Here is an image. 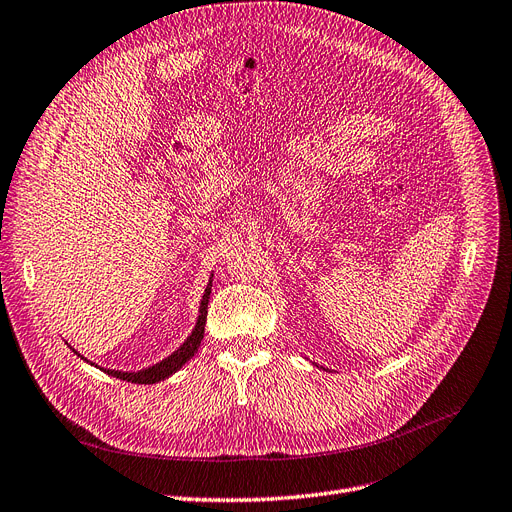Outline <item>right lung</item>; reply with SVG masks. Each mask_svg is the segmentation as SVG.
<instances>
[{
  "instance_id": "obj_1",
  "label": "right lung",
  "mask_w": 512,
  "mask_h": 512,
  "mask_svg": "<svg viewBox=\"0 0 512 512\" xmlns=\"http://www.w3.org/2000/svg\"><path fill=\"white\" fill-rule=\"evenodd\" d=\"M210 292H212V288L208 285V290H206V294H203V300H201V306H199V319H197V325H195L193 334L168 359H163L161 363H155L153 367H149V370H142V372H136V374L134 372H115V370H105V372L109 376H115L119 380H128V382H134V384H153V382H159L163 378L172 376L174 372H178L180 367L185 365L197 353L199 344L203 340V332H206V319H208ZM81 359H84V357H81Z\"/></svg>"
}]
</instances>
